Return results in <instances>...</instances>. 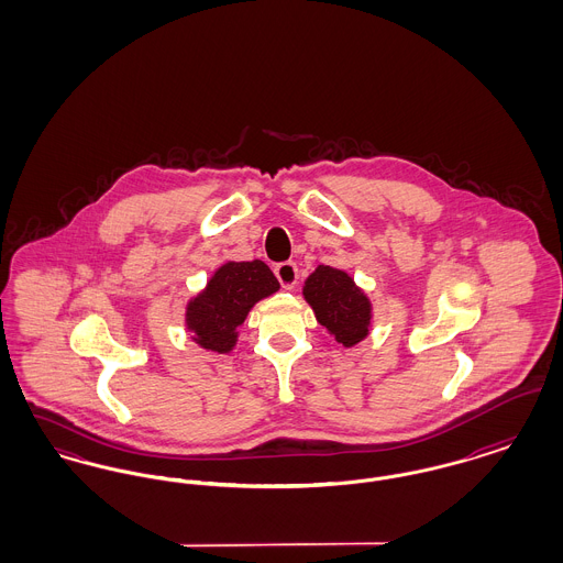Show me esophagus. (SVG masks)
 I'll return each mask as SVG.
<instances>
[{
	"label": "esophagus",
	"mask_w": 563,
	"mask_h": 563,
	"mask_svg": "<svg viewBox=\"0 0 563 563\" xmlns=\"http://www.w3.org/2000/svg\"><path fill=\"white\" fill-rule=\"evenodd\" d=\"M274 274L278 278V283L285 287V289H294L297 285V266L294 262H283L274 268Z\"/></svg>",
	"instance_id": "esophagus-1"
}]
</instances>
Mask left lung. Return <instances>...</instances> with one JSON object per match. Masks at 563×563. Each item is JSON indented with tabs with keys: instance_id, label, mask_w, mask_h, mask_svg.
<instances>
[{
	"instance_id": "obj_1",
	"label": "left lung",
	"mask_w": 563,
	"mask_h": 563,
	"mask_svg": "<svg viewBox=\"0 0 563 563\" xmlns=\"http://www.w3.org/2000/svg\"><path fill=\"white\" fill-rule=\"evenodd\" d=\"M303 297L340 344L350 349L369 333L372 303L346 272L319 266L308 276Z\"/></svg>"
}]
</instances>
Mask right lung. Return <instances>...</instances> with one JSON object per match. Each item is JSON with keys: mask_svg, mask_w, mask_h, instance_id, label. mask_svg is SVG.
<instances>
[{"mask_svg": "<svg viewBox=\"0 0 563 563\" xmlns=\"http://www.w3.org/2000/svg\"><path fill=\"white\" fill-rule=\"evenodd\" d=\"M278 287L264 262H230L214 272L202 294L189 301L188 329L202 349L230 352L236 344V327L244 322L253 303L278 291Z\"/></svg>", "mask_w": 563, "mask_h": 563, "instance_id": "add662e5", "label": "right lung"}]
</instances>
